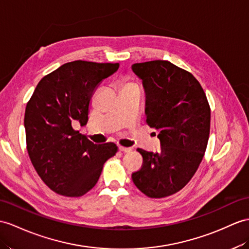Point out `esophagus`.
Here are the masks:
<instances>
[{
    "label": "esophagus",
    "mask_w": 249,
    "mask_h": 249,
    "mask_svg": "<svg viewBox=\"0 0 249 249\" xmlns=\"http://www.w3.org/2000/svg\"><path fill=\"white\" fill-rule=\"evenodd\" d=\"M119 150L121 151V152H124V153H129V152H131L132 151V149L131 148H125V147H119Z\"/></svg>",
    "instance_id": "esophagus-1"
}]
</instances>
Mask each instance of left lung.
<instances>
[{
  "instance_id": "1",
  "label": "left lung",
  "mask_w": 249,
  "mask_h": 249,
  "mask_svg": "<svg viewBox=\"0 0 249 249\" xmlns=\"http://www.w3.org/2000/svg\"><path fill=\"white\" fill-rule=\"evenodd\" d=\"M142 80L147 124L159 130L160 152L137 149L142 165L132 174L143 195L161 198L189 183L201 163L210 132V107L191 72L165 60L132 65Z\"/></svg>"
}]
</instances>
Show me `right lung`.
Instances as JSON below:
<instances>
[{
	"label": "right lung",
	"instance_id": "right-lung-1",
	"mask_svg": "<svg viewBox=\"0 0 249 249\" xmlns=\"http://www.w3.org/2000/svg\"><path fill=\"white\" fill-rule=\"evenodd\" d=\"M119 63L77 60L38 83L24 117L29 159L41 179L60 196L78 197L97 184L105 162L117 152L113 142L96 144L72 129L86 125L90 98Z\"/></svg>",
	"mask_w": 249,
	"mask_h": 249
}]
</instances>
